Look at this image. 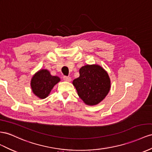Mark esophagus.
I'll list each match as a JSON object with an SVG mask.
<instances>
[{
    "instance_id": "obj_1",
    "label": "esophagus",
    "mask_w": 152,
    "mask_h": 152,
    "mask_svg": "<svg viewBox=\"0 0 152 152\" xmlns=\"http://www.w3.org/2000/svg\"><path fill=\"white\" fill-rule=\"evenodd\" d=\"M63 80L64 81H66V82H70L72 79L70 77H67V76H64L63 77Z\"/></svg>"
}]
</instances>
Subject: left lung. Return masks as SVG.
Listing matches in <instances>:
<instances>
[{
    "label": "left lung",
    "mask_w": 152,
    "mask_h": 152,
    "mask_svg": "<svg viewBox=\"0 0 152 152\" xmlns=\"http://www.w3.org/2000/svg\"><path fill=\"white\" fill-rule=\"evenodd\" d=\"M79 77L73 80L78 95L86 104L95 105L103 100L109 92L108 73L98 64L85 65L79 69Z\"/></svg>",
    "instance_id": "obj_1"
}]
</instances>
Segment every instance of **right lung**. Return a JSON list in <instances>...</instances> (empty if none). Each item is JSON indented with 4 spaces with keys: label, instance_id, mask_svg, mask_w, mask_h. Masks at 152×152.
Instances as JSON below:
<instances>
[{
    "label": "right lung",
    "instance_id": "right-lung-1",
    "mask_svg": "<svg viewBox=\"0 0 152 152\" xmlns=\"http://www.w3.org/2000/svg\"><path fill=\"white\" fill-rule=\"evenodd\" d=\"M60 81L57 76H52L47 69H40L32 77L31 81L32 91L41 99L47 98L54 86Z\"/></svg>",
    "mask_w": 152,
    "mask_h": 152
}]
</instances>
